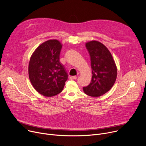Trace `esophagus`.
<instances>
[{
	"instance_id": "esophagus-1",
	"label": "esophagus",
	"mask_w": 146,
	"mask_h": 146,
	"mask_svg": "<svg viewBox=\"0 0 146 146\" xmlns=\"http://www.w3.org/2000/svg\"><path fill=\"white\" fill-rule=\"evenodd\" d=\"M70 80H76V79H77V77L76 76H70Z\"/></svg>"
}]
</instances>
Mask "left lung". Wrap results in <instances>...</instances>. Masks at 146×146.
Here are the masks:
<instances>
[{"instance_id":"8db88e82","label":"left lung","mask_w":146,"mask_h":146,"mask_svg":"<svg viewBox=\"0 0 146 146\" xmlns=\"http://www.w3.org/2000/svg\"><path fill=\"white\" fill-rule=\"evenodd\" d=\"M92 68L90 84L83 87L84 93L90 96L99 97L108 92L117 78V69L113 56L108 48L98 41L86 43Z\"/></svg>"}]
</instances>
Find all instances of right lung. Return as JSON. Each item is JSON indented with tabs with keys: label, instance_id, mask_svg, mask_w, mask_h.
<instances>
[{
	"label": "right lung",
	"instance_id": "right-lung-1",
	"mask_svg": "<svg viewBox=\"0 0 146 146\" xmlns=\"http://www.w3.org/2000/svg\"><path fill=\"white\" fill-rule=\"evenodd\" d=\"M62 45L57 40L40 44L32 55L28 73L34 88L44 96L51 97L62 92L68 74L59 60Z\"/></svg>",
	"mask_w": 146,
	"mask_h": 146
}]
</instances>
